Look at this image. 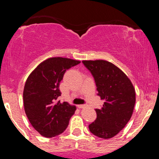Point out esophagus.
Returning a JSON list of instances; mask_svg holds the SVG:
<instances>
[{
  "label": "esophagus",
  "mask_w": 159,
  "mask_h": 159,
  "mask_svg": "<svg viewBox=\"0 0 159 159\" xmlns=\"http://www.w3.org/2000/svg\"><path fill=\"white\" fill-rule=\"evenodd\" d=\"M78 107H79V108H85V107H87V106L86 105H78Z\"/></svg>",
  "instance_id": "obj_1"
}]
</instances>
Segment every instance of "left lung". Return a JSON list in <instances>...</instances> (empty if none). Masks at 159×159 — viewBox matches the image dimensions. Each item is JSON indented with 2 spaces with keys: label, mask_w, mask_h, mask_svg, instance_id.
<instances>
[{
  "label": "left lung",
  "mask_w": 159,
  "mask_h": 159,
  "mask_svg": "<svg viewBox=\"0 0 159 159\" xmlns=\"http://www.w3.org/2000/svg\"><path fill=\"white\" fill-rule=\"evenodd\" d=\"M94 78L102 107L95 109L97 117L89 125L90 132L108 139L119 133L132 117L135 104V90L121 69L106 61H83Z\"/></svg>",
  "instance_id": "obj_1"
}]
</instances>
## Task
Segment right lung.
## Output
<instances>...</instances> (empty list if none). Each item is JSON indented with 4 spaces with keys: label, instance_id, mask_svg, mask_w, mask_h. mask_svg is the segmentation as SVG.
Instances as JSON below:
<instances>
[{
    "label": "right lung",
    "instance_id": "obj_1",
    "mask_svg": "<svg viewBox=\"0 0 159 159\" xmlns=\"http://www.w3.org/2000/svg\"><path fill=\"white\" fill-rule=\"evenodd\" d=\"M80 63L69 58H48L27 78L23 92L25 114L32 126L45 138L64 132L75 114V106L58 101L59 86L66 71Z\"/></svg>",
    "mask_w": 159,
    "mask_h": 159
}]
</instances>
